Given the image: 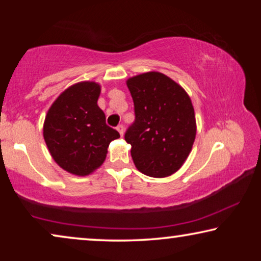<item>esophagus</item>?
Instances as JSON below:
<instances>
[{"mask_svg": "<svg viewBox=\"0 0 261 261\" xmlns=\"http://www.w3.org/2000/svg\"><path fill=\"white\" fill-rule=\"evenodd\" d=\"M116 129H117V132H119V133H120L121 137H122L123 133H124V127H123V124H119V126L116 127Z\"/></svg>", "mask_w": 261, "mask_h": 261, "instance_id": "obj_1", "label": "esophagus"}]
</instances>
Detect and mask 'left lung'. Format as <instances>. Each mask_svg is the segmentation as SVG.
I'll return each instance as SVG.
<instances>
[{"label":"left lung","mask_w":261,"mask_h":261,"mask_svg":"<svg viewBox=\"0 0 261 261\" xmlns=\"http://www.w3.org/2000/svg\"><path fill=\"white\" fill-rule=\"evenodd\" d=\"M134 102V122L124 133L137 169L163 178L180 169L191 152L196 120L191 99L180 85L160 72L127 81Z\"/></svg>","instance_id":"left-lung-1"}]
</instances>
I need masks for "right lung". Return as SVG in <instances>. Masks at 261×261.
<instances>
[{
  "instance_id": "obj_1",
  "label": "right lung",
  "mask_w": 261,
  "mask_h": 261,
  "mask_svg": "<svg viewBox=\"0 0 261 261\" xmlns=\"http://www.w3.org/2000/svg\"><path fill=\"white\" fill-rule=\"evenodd\" d=\"M101 87L81 82L66 89L48 109L44 139L52 158L67 172L87 176L102 165L119 132L106 123L97 106Z\"/></svg>"
}]
</instances>
